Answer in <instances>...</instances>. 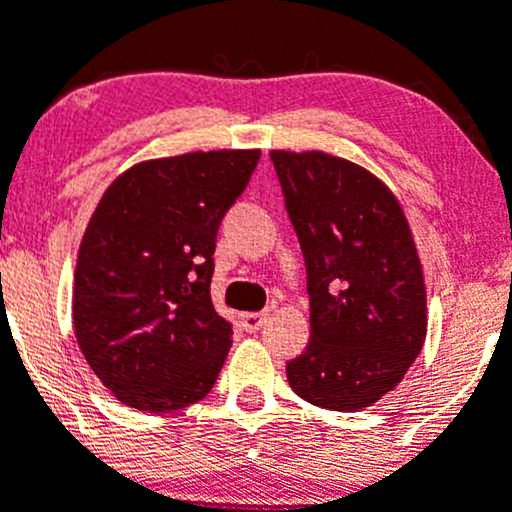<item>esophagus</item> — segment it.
Returning a JSON list of instances; mask_svg holds the SVG:
<instances>
[{
    "mask_svg": "<svg viewBox=\"0 0 512 512\" xmlns=\"http://www.w3.org/2000/svg\"><path fill=\"white\" fill-rule=\"evenodd\" d=\"M265 320H267L265 312H245V315H242V327H245L247 332H257L262 325H265Z\"/></svg>",
    "mask_w": 512,
    "mask_h": 512,
    "instance_id": "esophagus-1",
    "label": "esophagus"
}]
</instances>
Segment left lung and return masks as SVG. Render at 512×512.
Returning a JSON list of instances; mask_svg holds the SVG:
<instances>
[{
    "instance_id": "obj_1",
    "label": "left lung",
    "mask_w": 512,
    "mask_h": 512,
    "mask_svg": "<svg viewBox=\"0 0 512 512\" xmlns=\"http://www.w3.org/2000/svg\"><path fill=\"white\" fill-rule=\"evenodd\" d=\"M310 295V342L287 362L295 395L357 413L398 388L428 335L423 265L390 187L327 152L272 150Z\"/></svg>"
}]
</instances>
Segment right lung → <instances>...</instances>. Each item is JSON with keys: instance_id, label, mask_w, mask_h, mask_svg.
I'll return each instance as SVG.
<instances>
[{"instance_id": "obj_1", "label": "right lung", "mask_w": 512, "mask_h": 512, "mask_svg": "<svg viewBox=\"0 0 512 512\" xmlns=\"http://www.w3.org/2000/svg\"><path fill=\"white\" fill-rule=\"evenodd\" d=\"M260 150L137 162L104 190L77 255L72 320L119 403L170 413L205 398L232 345L212 307L215 240Z\"/></svg>"}]
</instances>
